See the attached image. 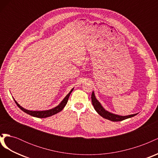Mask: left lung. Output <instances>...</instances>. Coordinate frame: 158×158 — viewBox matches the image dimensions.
Listing matches in <instances>:
<instances>
[{"label":"left lung","instance_id":"left-lung-1","mask_svg":"<svg viewBox=\"0 0 158 158\" xmlns=\"http://www.w3.org/2000/svg\"><path fill=\"white\" fill-rule=\"evenodd\" d=\"M92 103L95 110L100 116H102L104 118L108 119V120L111 121H115V122L121 121L125 120V119L131 118L134 116L138 114V113H136L133 114H129V115H127V116H121V115H118V114H114L107 111V110H106L103 108V107L102 106V104L100 103V102L96 99V98H95L94 91L92 94Z\"/></svg>","mask_w":158,"mask_h":158}]
</instances>
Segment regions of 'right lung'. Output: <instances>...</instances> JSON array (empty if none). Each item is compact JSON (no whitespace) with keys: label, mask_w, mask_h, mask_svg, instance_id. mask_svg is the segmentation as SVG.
<instances>
[{"label":"right lung","mask_w":158,"mask_h":158,"mask_svg":"<svg viewBox=\"0 0 158 158\" xmlns=\"http://www.w3.org/2000/svg\"><path fill=\"white\" fill-rule=\"evenodd\" d=\"M73 89H74V88L70 90V92L66 95V97L63 99V101H62L56 107L52 108V109H49V110H45V111H32V110H27L25 108L22 107L21 106H20V105L18 103V102L16 101L15 99H14V102H15L16 104L17 105V106L23 112H25L27 114H29L30 115H31V116L35 117L46 118V117H51L52 115H54V114L59 113L64 109V107L66 106V103H67V102H68L70 95L71 92L73 91Z\"/></svg>","instance_id":"1"}]
</instances>
